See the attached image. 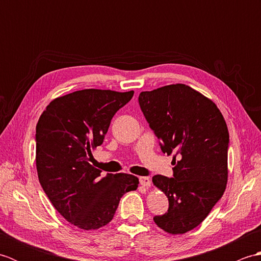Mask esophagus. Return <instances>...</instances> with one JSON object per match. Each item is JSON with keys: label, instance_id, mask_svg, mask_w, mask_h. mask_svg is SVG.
Wrapping results in <instances>:
<instances>
[{"label": "esophagus", "instance_id": "obj_1", "mask_svg": "<svg viewBox=\"0 0 261 261\" xmlns=\"http://www.w3.org/2000/svg\"><path fill=\"white\" fill-rule=\"evenodd\" d=\"M139 180H140V184L142 185V186H145V187H150V185H151V180H150V178H149V177H147V176H141L140 178H139Z\"/></svg>", "mask_w": 261, "mask_h": 261}]
</instances>
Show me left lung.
Segmentation results:
<instances>
[{
    "mask_svg": "<svg viewBox=\"0 0 261 261\" xmlns=\"http://www.w3.org/2000/svg\"><path fill=\"white\" fill-rule=\"evenodd\" d=\"M139 105L175 165L170 178L152 177L169 202L167 212L153 221L168 233H186L203 222L225 191L228 126L211 99L184 84L141 92Z\"/></svg>",
    "mask_w": 261,
    "mask_h": 261,
    "instance_id": "left-lung-1",
    "label": "left lung"
}]
</instances>
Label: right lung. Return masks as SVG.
<instances>
[{"instance_id": "obj_1", "label": "right lung", "mask_w": 261, "mask_h": 261, "mask_svg": "<svg viewBox=\"0 0 261 261\" xmlns=\"http://www.w3.org/2000/svg\"><path fill=\"white\" fill-rule=\"evenodd\" d=\"M134 91L82 90L55 98L36 126L39 181L54 207L83 230H96L113 219L121 197L136 191L130 174H107L90 164L111 120Z\"/></svg>"}]
</instances>
